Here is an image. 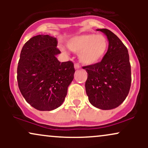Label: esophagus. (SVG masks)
I'll list each match as a JSON object with an SVG mask.
<instances>
[{
    "mask_svg": "<svg viewBox=\"0 0 148 148\" xmlns=\"http://www.w3.org/2000/svg\"><path fill=\"white\" fill-rule=\"evenodd\" d=\"M80 68H81V67H80L79 64H74V69H75L76 70H78V69H79Z\"/></svg>",
    "mask_w": 148,
    "mask_h": 148,
    "instance_id": "1",
    "label": "esophagus"
}]
</instances>
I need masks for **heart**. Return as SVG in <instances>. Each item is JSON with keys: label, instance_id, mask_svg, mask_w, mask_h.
Masks as SVG:
<instances>
[{"label": "heart", "instance_id": "b5f03b06", "mask_svg": "<svg viewBox=\"0 0 148 148\" xmlns=\"http://www.w3.org/2000/svg\"><path fill=\"white\" fill-rule=\"evenodd\" d=\"M67 47L74 53H79L80 62L85 65H94L101 61L108 49V40L102 35L82 34L71 37Z\"/></svg>", "mask_w": 148, "mask_h": 148}]
</instances>
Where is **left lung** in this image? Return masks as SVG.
Returning a JSON list of instances; mask_svg holds the SVG:
<instances>
[{
    "instance_id": "left-lung-1",
    "label": "left lung",
    "mask_w": 148,
    "mask_h": 148,
    "mask_svg": "<svg viewBox=\"0 0 148 148\" xmlns=\"http://www.w3.org/2000/svg\"><path fill=\"white\" fill-rule=\"evenodd\" d=\"M106 35L108 48L102 60L83 68L88 73L86 91L92 106L102 110L117 108L126 99L131 87L128 50L111 30L97 29Z\"/></svg>"
}]
</instances>
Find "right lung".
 I'll return each mask as SVG.
<instances>
[{"label": "right lung", "mask_w": 148, "mask_h": 148, "mask_svg": "<svg viewBox=\"0 0 148 148\" xmlns=\"http://www.w3.org/2000/svg\"><path fill=\"white\" fill-rule=\"evenodd\" d=\"M58 40L49 35L23 45L17 67L18 86L25 101L39 111H53L63 103L75 72L71 61L60 62Z\"/></svg>", "instance_id": "add662e5"}]
</instances>
